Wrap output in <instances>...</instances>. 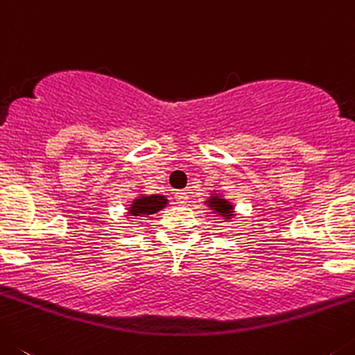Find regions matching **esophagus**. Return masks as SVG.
I'll return each mask as SVG.
<instances>
[{
	"label": "esophagus",
	"instance_id": "obj_1",
	"mask_svg": "<svg viewBox=\"0 0 355 355\" xmlns=\"http://www.w3.org/2000/svg\"><path fill=\"white\" fill-rule=\"evenodd\" d=\"M187 193L185 191H178V193H175V201H177V205H185L187 203Z\"/></svg>",
	"mask_w": 355,
	"mask_h": 355
}]
</instances>
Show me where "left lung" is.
I'll use <instances>...</instances> for the list:
<instances>
[{
  "mask_svg": "<svg viewBox=\"0 0 355 355\" xmlns=\"http://www.w3.org/2000/svg\"><path fill=\"white\" fill-rule=\"evenodd\" d=\"M209 209L212 210V214L216 217H221L225 221H230L233 216H235V209H233V203H230L226 198H223L221 194L212 193V196L205 201Z\"/></svg>",
  "mask_w": 355,
  "mask_h": 355,
  "instance_id": "left-lung-1",
  "label": "left lung"
}]
</instances>
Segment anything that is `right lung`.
<instances>
[{"label": "right lung", "mask_w": 355, "mask_h": 355, "mask_svg": "<svg viewBox=\"0 0 355 355\" xmlns=\"http://www.w3.org/2000/svg\"><path fill=\"white\" fill-rule=\"evenodd\" d=\"M168 205V200L162 194H139L130 201V205L127 207V216L130 219H139V217H148L152 214H157Z\"/></svg>", "instance_id": "add662e5"}]
</instances>
